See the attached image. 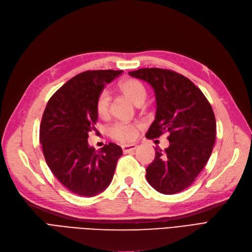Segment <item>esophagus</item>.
<instances>
[{
  "label": "esophagus",
  "mask_w": 252,
  "mask_h": 252,
  "mask_svg": "<svg viewBox=\"0 0 252 252\" xmlns=\"http://www.w3.org/2000/svg\"><path fill=\"white\" fill-rule=\"evenodd\" d=\"M136 149V145L135 144H131V145H124L122 146V150L124 153H130L133 152V151Z\"/></svg>",
  "instance_id": "1"
}]
</instances>
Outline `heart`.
<instances>
[{"label":"heart","instance_id":"obj_1","mask_svg":"<svg viewBox=\"0 0 252 252\" xmlns=\"http://www.w3.org/2000/svg\"><path fill=\"white\" fill-rule=\"evenodd\" d=\"M120 90L126 97H128L131 101L140 105L146 99L147 92L144 85L135 78H128L120 85ZM109 93L107 91H102L96 99L95 109L99 118H106L109 114ZM138 129V125L125 123V122H118L109 128V134L113 138L119 140L122 143H128L135 137L136 131Z\"/></svg>","mask_w":252,"mask_h":252}]
</instances>
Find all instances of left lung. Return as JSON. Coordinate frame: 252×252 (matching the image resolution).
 I'll use <instances>...</instances> for the list:
<instances>
[{"label": "left lung", "instance_id": "obj_1", "mask_svg": "<svg viewBox=\"0 0 252 252\" xmlns=\"http://www.w3.org/2000/svg\"><path fill=\"white\" fill-rule=\"evenodd\" d=\"M129 74L153 88L156 116L146 134L153 139L167 132L168 148L155 150L146 169L149 184L163 194H175L194 182L212 153L216 138L213 109L203 92L173 70L143 68Z\"/></svg>", "mask_w": 252, "mask_h": 252}]
</instances>
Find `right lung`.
Here are the masks:
<instances>
[{"label": "right lung", "mask_w": 252, "mask_h": 252, "mask_svg": "<svg viewBox=\"0 0 252 252\" xmlns=\"http://www.w3.org/2000/svg\"><path fill=\"white\" fill-rule=\"evenodd\" d=\"M122 70H94L69 79L50 97L40 125V143L48 167L69 191L95 196L105 190L123 152L109 143L99 151L88 144L96 130L95 102Z\"/></svg>", "instance_id": "obj_1"}]
</instances>
